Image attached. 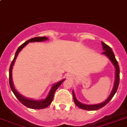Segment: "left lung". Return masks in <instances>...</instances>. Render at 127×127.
<instances>
[{
	"label": "left lung",
	"instance_id": "obj_1",
	"mask_svg": "<svg viewBox=\"0 0 127 127\" xmlns=\"http://www.w3.org/2000/svg\"><path fill=\"white\" fill-rule=\"evenodd\" d=\"M101 44L103 45V49L104 50V51L102 53L105 55L107 57L110 59V61L112 62V63L113 64V65L115 66V69H116V78H115V84L114 87H113V89L112 92L111 93L110 95L109 96V97L104 102L101 103H99V104H96V105H84L81 103L80 102H79L76 99L75 97V95H74V93L72 91V94H73V98L74 101V103L75 104L77 105L78 107L82 109H85V110H89V111H94V110H97L103 107H104L105 105L107 103L109 102V101L113 98V97L114 96L115 94L116 93L117 89H118L119 84V80H120V76H119V74H120V70H119V66L118 64V62L115 59V55L113 52L111 48L108 46L107 45H106L105 43H104L103 42H101Z\"/></svg>",
	"mask_w": 127,
	"mask_h": 127
}]
</instances>
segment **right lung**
<instances>
[{
  "label": "right lung",
  "mask_w": 127,
  "mask_h": 127,
  "mask_svg": "<svg viewBox=\"0 0 127 127\" xmlns=\"http://www.w3.org/2000/svg\"><path fill=\"white\" fill-rule=\"evenodd\" d=\"M47 39V38L46 37H33V38H32L30 39H29L27 41H26L25 43L21 45L20 47H18V49H17L16 52V54H15L14 58V59L11 63L10 66V69H9V84H10V88L12 90V91L14 93V94L15 95V96L16 97V98L18 99L20 103H22L24 105L26 106L27 107H29V108L31 109H44L46 108L47 107H48L51 103L53 99L54 94H55V91L58 89V88L61 86L64 80H63L59 82L58 83L54 84L52 87L51 90H50V92L48 95V96L47 97V98L45 99H43V100L40 101H35L33 100V99H27L26 97H24V96H22V95H20L18 92H17L16 90H15L14 87V85H13L12 82V66L14 65V63L15 62V59H16L17 55H18L19 52L27 44L30 42H35V41H45Z\"/></svg>",
  "instance_id": "add662e5"
}]
</instances>
